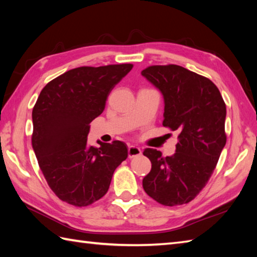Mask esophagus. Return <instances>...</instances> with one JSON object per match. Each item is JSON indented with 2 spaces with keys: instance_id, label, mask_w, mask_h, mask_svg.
Segmentation results:
<instances>
[{
  "instance_id": "obj_1",
  "label": "esophagus",
  "mask_w": 257,
  "mask_h": 257,
  "mask_svg": "<svg viewBox=\"0 0 257 257\" xmlns=\"http://www.w3.org/2000/svg\"><path fill=\"white\" fill-rule=\"evenodd\" d=\"M141 155V149L139 147H136V146H129L128 147V156L129 158H134V157H137Z\"/></svg>"
}]
</instances>
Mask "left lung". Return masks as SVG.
Wrapping results in <instances>:
<instances>
[{"label":"left lung","instance_id":"8db88e82","mask_svg":"<svg viewBox=\"0 0 257 257\" xmlns=\"http://www.w3.org/2000/svg\"><path fill=\"white\" fill-rule=\"evenodd\" d=\"M141 74L162 92V124L179 133L171 157L145 149L151 171L144 190L162 205L189 203L206 185L226 144L225 102L209 78L179 65H154Z\"/></svg>","mask_w":257,"mask_h":257}]
</instances>
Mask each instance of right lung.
Segmentation results:
<instances>
[{"label":"right lung","mask_w":257,"mask_h":257,"mask_svg":"<svg viewBox=\"0 0 257 257\" xmlns=\"http://www.w3.org/2000/svg\"><path fill=\"white\" fill-rule=\"evenodd\" d=\"M133 64L81 66L51 80L33 108L32 146L47 184L62 201L88 206L107 193L124 143L87 144L89 123L103 111L112 88Z\"/></svg>","instance_id":"add662e5"}]
</instances>
